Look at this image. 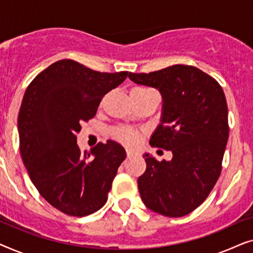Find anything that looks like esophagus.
Wrapping results in <instances>:
<instances>
[{"instance_id":"34e87169","label":"esophagus","mask_w":253,"mask_h":253,"mask_svg":"<svg viewBox=\"0 0 253 253\" xmlns=\"http://www.w3.org/2000/svg\"><path fill=\"white\" fill-rule=\"evenodd\" d=\"M133 155H136V153H134V152L126 150V158H132Z\"/></svg>"}]
</instances>
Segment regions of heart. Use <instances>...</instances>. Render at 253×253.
Returning <instances> with one entry per match:
<instances>
[{
    "instance_id": "b5f03b06",
    "label": "heart",
    "mask_w": 253,
    "mask_h": 253,
    "mask_svg": "<svg viewBox=\"0 0 253 253\" xmlns=\"http://www.w3.org/2000/svg\"><path fill=\"white\" fill-rule=\"evenodd\" d=\"M152 91L151 88L146 87H134L131 91V95H141L145 93ZM110 136L114 140L119 141L126 147H134L140 143L141 136H143V131L136 127L124 126H113L109 130Z\"/></svg>"
}]
</instances>
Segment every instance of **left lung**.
<instances>
[{
    "mask_svg": "<svg viewBox=\"0 0 253 253\" xmlns=\"http://www.w3.org/2000/svg\"><path fill=\"white\" fill-rule=\"evenodd\" d=\"M129 78L161 92L162 119L150 144L172 152L170 161L144 155L146 170L138 178L141 199L153 212L184 216L205 202L221 174L229 136L223 89L210 75L184 64L130 72Z\"/></svg>",
    "mask_w": 253,
    "mask_h": 253,
    "instance_id": "8db88e82",
    "label": "left lung"
}]
</instances>
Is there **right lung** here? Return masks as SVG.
<instances>
[{
    "label": "right lung",
    "instance_id": "1",
    "mask_svg": "<svg viewBox=\"0 0 253 253\" xmlns=\"http://www.w3.org/2000/svg\"><path fill=\"white\" fill-rule=\"evenodd\" d=\"M127 75L61 60L27 86L18 115L20 154L40 195L67 215L85 216L101 209L126 159L124 148L113 140L82 153L77 134Z\"/></svg>",
    "mask_w": 253,
    "mask_h": 253
}]
</instances>
